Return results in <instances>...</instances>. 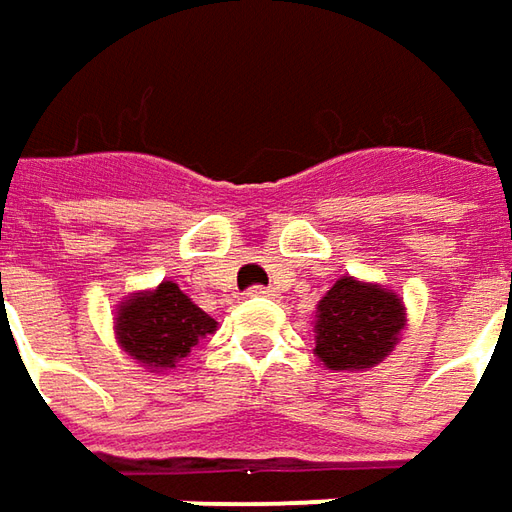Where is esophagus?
<instances>
[{"mask_svg":"<svg viewBox=\"0 0 512 512\" xmlns=\"http://www.w3.org/2000/svg\"><path fill=\"white\" fill-rule=\"evenodd\" d=\"M247 293H250V296H276V287H262V285H256V287H250Z\"/></svg>","mask_w":512,"mask_h":512,"instance_id":"34e87169","label":"esophagus"}]
</instances>
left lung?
Wrapping results in <instances>:
<instances>
[{"mask_svg": "<svg viewBox=\"0 0 512 512\" xmlns=\"http://www.w3.org/2000/svg\"><path fill=\"white\" fill-rule=\"evenodd\" d=\"M407 325L402 299L382 285L342 276L316 307V359L330 370L376 367Z\"/></svg>", "mask_w": 512, "mask_h": 512, "instance_id": "1", "label": "left lung"}]
</instances>
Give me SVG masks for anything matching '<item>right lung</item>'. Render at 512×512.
<instances>
[{"label":"right lung","instance_id":"right-lung-1","mask_svg":"<svg viewBox=\"0 0 512 512\" xmlns=\"http://www.w3.org/2000/svg\"><path fill=\"white\" fill-rule=\"evenodd\" d=\"M113 330L130 359L150 373H165L216 330V319L193 305L176 282H162L156 290L130 293L116 307Z\"/></svg>","mask_w":512,"mask_h":512}]
</instances>
